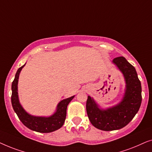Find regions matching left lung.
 I'll list each match as a JSON object with an SVG mask.
<instances>
[{
    "instance_id": "obj_1",
    "label": "left lung",
    "mask_w": 152,
    "mask_h": 152,
    "mask_svg": "<svg viewBox=\"0 0 152 152\" xmlns=\"http://www.w3.org/2000/svg\"><path fill=\"white\" fill-rule=\"evenodd\" d=\"M113 63L122 72L125 80V93L122 101L113 107L102 109L88 96L86 106L91 124L98 129L107 132L127 125L138 113L142 102L141 83L135 68L124 57L115 58Z\"/></svg>"
}]
</instances>
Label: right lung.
<instances>
[{"instance_id": "add662e5", "label": "right lung", "mask_w": 152, "mask_h": 152, "mask_svg": "<svg viewBox=\"0 0 152 152\" xmlns=\"http://www.w3.org/2000/svg\"><path fill=\"white\" fill-rule=\"evenodd\" d=\"M26 65V64H25ZM23 65L19 68L16 72L15 78L12 84V104L14 111L22 123L30 129L40 133H50L59 129L63 126L66 117V109L70 102L75 96L63 99L58 104L57 111L50 117H38L28 114L23 109L18 100V81L20 70L24 67Z\"/></svg>"}]
</instances>
